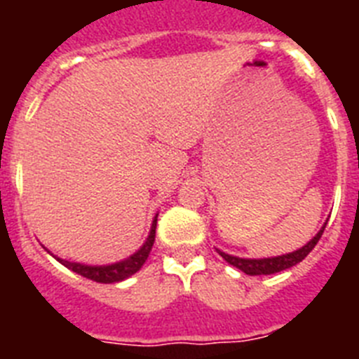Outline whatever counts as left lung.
Returning <instances> with one entry per match:
<instances>
[{"label": "left lung", "instance_id": "1", "mask_svg": "<svg viewBox=\"0 0 359 359\" xmlns=\"http://www.w3.org/2000/svg\"><path fill=\"white\" fill-rule=\"evenodd\" d=\"M327 224V223H325ZM325 224L322 226V230L316 233L306 246H302L300 250L297 252H291L286 253V255H278V257H268V259H241V257H233V255H228V253L221 252L217 250L219 255L223 257L224 261L228 264L236 266L237 269L244 271L246 275H271V273H278V271H284V269L291 268V266L298 264V262H302L309 252L316 246V243L320 241L322 237L323 230H325Z\"/></svg>", "mask_w": 359, "mask_h": 359}]
</instances>
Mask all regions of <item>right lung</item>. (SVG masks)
Returning <instances> with one entry per match:
<instances>
[{"mask_svg": "<svg viewBox=\"0 0 359 359\" xmlns=\"http://www.w3.org/2000/svg\"><path fill=\"white\" fill-rule=\"evenodd\" d=\"M156 221H158V215L154 217V221H152L151 231H149V237L144 243V246H142L136 253H133L131 257H128V259H123V261L120 262H115V264L88 266V264H81V262L65 261V259H59V257H55V259L61 262L62 266H66L68 269L75 271V273L82 275V277L86 278H90V280L100 282V284H113V282L126 280L128 277L135 275L136 271L145 264V261H147L152 244H154V236H156Z\"/></svg>", "mask_w": 359, "mask_h": 359, "instance_id": "obj_1", "label": "right lung"}]
</instances>
